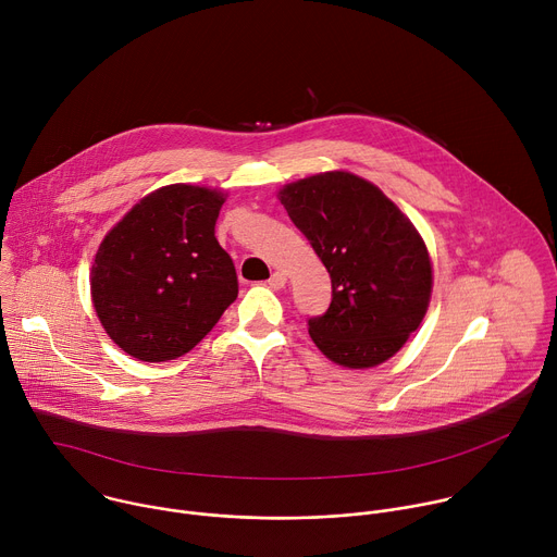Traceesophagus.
I'll use <instances>...</instances> for the list:
<instances>
[{
	"instance_id": "1",
	"label": "esophagus",
	"mask_w": 557,
	"mask_h": 557,
	"mask_svg": "<svg viewBox=\"0 0 557 557\" xmlns=\"http://www.w3.org/2000/svg\"><path fill=\"white\" fill-rule=\"evenodd\" d=\"M273 290H280L284 284H286V275L284 273H280V271H275L271 277H269V282H267Z\"/></svg>"
}]
</instances>
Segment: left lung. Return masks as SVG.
Listing matches in <instances>:
<instances>
[{
	"label": "left lung",
	"mask_w": 557,
	"mask_h": 557,
	"mask_svg": "<svg viewBox=\"0 0 557 557\" xmlns=\"http://www.w3.org/2000/svg\"><path fill=\"white\" fill-rule=\"evenodd\" d=\"M280 200L331 273V306L308 320L314 346L346 368H372L399 352L432 295V264L414 224L348 172L290 183Z\"/></svg>",
	"instance_id": "8db88e82"
}]
</instances>
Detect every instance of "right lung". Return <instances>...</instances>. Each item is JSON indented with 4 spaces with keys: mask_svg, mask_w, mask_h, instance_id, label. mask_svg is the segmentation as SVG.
Returning <instances> with one entry per match:
<instances>
[{
    "mask_svg": "<svg viewBox=\"0 0 557 557\" xmlns=\"http://www.w3.org/2000/svg\"><path fill=\"white\" fill-rule=\"evenodd\" d=\"M222 202L207 187H161L103 237L92 301L127 355L149 363L183 357L237 297L233 260L213 231Z\"/></svg>",
    "mask_w": 557,
    "mask_h": 557,
    "instance_id": "add662e5",
    "label": "right lung"
}]
</instances>
